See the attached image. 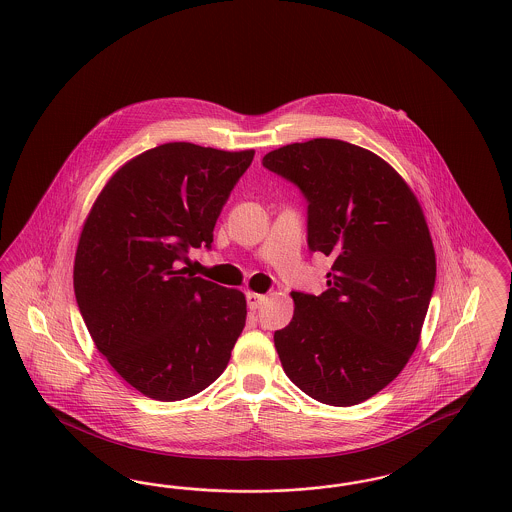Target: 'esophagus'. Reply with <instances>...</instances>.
Returning <instances> with one entry per match:
<instances>
[{"label": "esophagus", "mask_w": 512, "mask_h": 512, "mask_svg": "<svg viewBox=\"0 0 512 512\" xmlns=\"http://www.w3.org/2000/svg\"><path fill=\"white\" fill-rule=\"evenodd\" d=\"M246 299L247 307L251 308V310H257L266 301L265 295L255 293V291H247Z\"/></svg>", "instance_id": "34e87169"}]
</instances>
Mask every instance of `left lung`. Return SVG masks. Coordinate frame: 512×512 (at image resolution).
Returning a JSON list of instances; mask_svg holds the SVG:
<instances>
[{"mask_svg":"<svg viewBox=\"0 0 512 512\" xmlns=\"http://www.w3.org/2000/svg\"><path fill=\"white\" fill-rule=\"evenodd\" d=\"M266 169L308 202V247L333 259L322 295L291 291L289 326L274 333L282 368L310 398L356 406L385 389L419 343L436 280L423 209L377 154L337 139L268 152Z\"/></svg>","mask_w":512,"mask_h":512,"instance_id":"8db88e82","label":"left lung"}]
</instances>
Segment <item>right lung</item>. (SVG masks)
I'll list each match as a JSON object with an SVG mask.
<instances>
[{
	"label": "right lung",
	"instance_id": "add662e5",
	"mask_svg": "<svg viewBox=\"0 0 512 512\" xmlns=\"http://www.w3.org/2000/svg\"><path fill=\"white\" fill-rule=\"evenodd\" d=\"M255 150L165 143L104 184L74 259V291L97 350L133 389L177 402L228 366L246 326V295L186 272L209 247L230 190Z\"/></svg>",
	"mask_w": 512,
	"mask_h": 512
}]
</instances>
